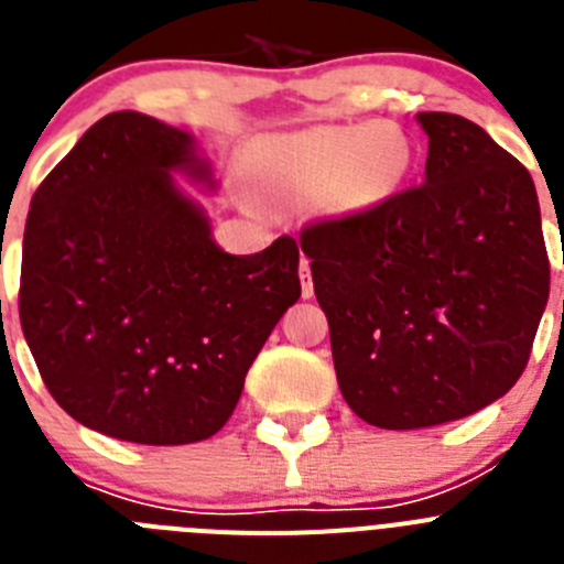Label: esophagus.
<instances>
[{"instance_id": "1", "label": "esophagus", "mask_w": 564, "mask_h": 564, "mask_svg": "<svg viewBox=\"0 0 564 564\" xmlns=\"http://www.w3.org/2000/svg\"><path fill=\"white\" fill-rule=\"evenodd\" d=\"M299 279H302V296H313V276H311V262L302 259V268H299Z\"/></svg>"}]
</instances>
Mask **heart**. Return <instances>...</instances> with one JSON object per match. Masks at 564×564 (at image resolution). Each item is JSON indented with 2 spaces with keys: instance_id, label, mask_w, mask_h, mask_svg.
I'll use <instances>...</instances> for the list:
<instances>
[{
  "instance_id": "1",
  "label": "heart",
  "mask_w": 564,
  "mask_h": 564,
  "mask_svg": "<svg viewBox=\"0 0 564 564\" xmlns=\"http://www.w3.org/2000/svg\"><path fill=\"white\" fill-rule=\"evenodd\" d=\"M412 169V143L395 123H341L262 134L248 147L246 172L262 197L285 206L316 203L358 217L395 197Z\"/></svg>"
}]
</instances>
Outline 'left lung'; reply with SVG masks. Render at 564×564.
Instances as JSON below:
<instances>
[{
  "instance_id": "8db88e82",
  "label": "left lung",
  "mask_w": 564,
  "mask_h": 564,
  "mask_svg": "<svg viewBox=\"0 0 564 564\" xmlns=\"http://www.w3.org/2000/svg\"><path fill=\"white\" fill-rule=\"evenodd\" d=\"M417 123L421 186L302 234L338 390L381 430L460 421L506 395L551 285L528 169L460 115Z\"/></svg>"
}]
</instances>
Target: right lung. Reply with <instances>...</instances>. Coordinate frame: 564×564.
I'll return each instance as SVG.
<instances>
[{
  "label": "right lung",
  "instance_id": "right-lung-1",
  "mask_svg": "<svg viewBox=\"0 0 564 564\" xmlns=\"http://www.w3.org/2000/svg\"><path fill=\"white\" fill-rule=\"evenodd\" d=\"M174 174L217 186L192 132L104 115L36 188L22 242L19 318L50 395L87 430L147 446L220 432L302 296L296 239L226 253Z\"/></svg>",
  "mask_w": 564,
  "mask_h": 564
}]
</instances>
